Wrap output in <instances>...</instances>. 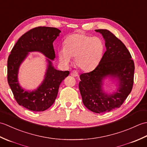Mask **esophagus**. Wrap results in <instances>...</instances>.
<instances>
[{
  "instance_id": "1",
  "label": "esophagus",
  "mask_w": 147,
  "mask_h": 147,
  "mask_svg": "<svg viewBox=\"0 0 147 147\" xmlns=\"http://www.w3.org/2000/svg\"><path fill=\"white\" fill-rule=\"evenodd\" d=\"M71 75L73 77H77V76H78V72L76 71H71Z\"/></svg>"
}]
</instances>
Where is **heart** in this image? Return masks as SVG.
<instances>
[{
  "mask_svg": "<svg viewBox=\"0 0 147 147\" xmlns=\"http://www.w3.org/2000/svg\"><path fill=\"white\" fill-rule=\"evenodd\" d=\"M104 44L98 37H92L83 33L69 35L59 49L58 56L62 63L67 64L74 57V65L80 69L89 71L97 66L102 58Z\"/></svg>",
  "mask_w": 147,
  "mask_h": 147,
  "instance_id": "heart-1",
  "label": "heart"
}]
</instances>
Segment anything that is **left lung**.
<instances>
[{
  "label": "left lung",
  "mask_w": 147,
  "mask_h": 147,
  "mask_svg": "<svg viewBox=\"0 0 147 147\" xmlns=\"http://www.w3.org/2000/svg\"><path fill=\"white\" fill-rule=\"evenodd\" d=\"M105 39L106 51L94 70L80 75L79 89L85 107L95 113H104L119 108L131 92L135 64L125 45L107 30H95ZM116 77L118 91L108 95L102 90V80Z\"/></svg>",
  "instance_id": "1"
}]
</instances>
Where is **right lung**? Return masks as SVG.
Listing matches in <instances>:
<instances>
[{
  "label": "right lung",
  "instance_id": "obj_1",
  "mask_svg": "<svg viewBox=\"0 0 147 147\" xmlns=\"http://www.w3.org/2000/svg\"><path fill=\"white\" fill-rule=\"evenodd\" d=\"M61 31L56 28L38 26L22 35L12 48L7 60V82L18 104L30 111L42 112L54 104L59 85L69 74L53 67L55 57L53 42ZM30 51H40L49 59L45 79L36 90L24 91L19 86L17 74L19 65Z\"/></svg>",
  "mask_w": 147,
  "mask_h": 147
}]
</instances>
